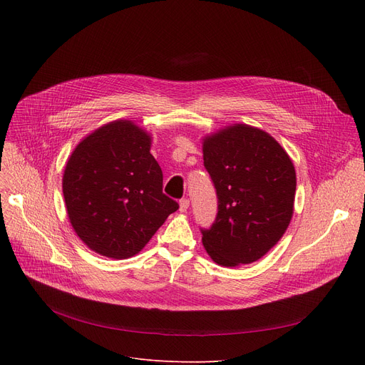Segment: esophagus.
<instances>
[{"mask_svg": "<svg viewBox=\"0 0 365 365\" xmlns=\"http://www.w3.org/2000/svg\"><path fill=\"white\" fill-rule=\"evenodd\" d=\"M187 208H189V200L183 198V200L179 202V212H180V213H186Z\"/></svg>", "mask_w": 365, "mask_h": 365, "instance_id": "obj_1", "label": "esophagus"}]
</instances>
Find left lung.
<instances>
[{
  "mask_svg": "<svg viewBox=\"0 0 365 365\" xmlns=\"http://www.w3.org/2000/svg\"><path fill=\"white\" fill-rule=\"evenodd\" d=\"M204 165L219 212L202 245L225 267L263 257L282 238L294 212L296 170L285 149L257 127L232 124L202 138Z\"/></svg>",
  "mask_w": 365,
  "mask_h": 365,
  "instance_id": "obj_1",
  "label": "left lung"
}]
</instances>
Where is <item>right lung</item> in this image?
I'll use <instances>...</instances> for the list:
<instances>
[{"instance_id": "1", "label": "right lung", "mask_w": 365, "mask_h": 365, "mask_svg": "<svg viewBox=\"0 0 365 365\" xmlns=\"http://www.w3.org/2000/svg\"><path fill=\"white\" fill-rule=\"evenodd\" d=\"M150 145V133L131 120H115L87 134L68 158L66 213L94 253L117 260L136 256L179 208L163 194Z\"/></svg>"}]
</instances>
